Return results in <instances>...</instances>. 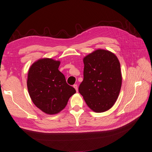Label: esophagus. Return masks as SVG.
I'll return each instance as SVG.
<instances>
[{
	"label": "esophagus",
	"mask_w": 152,
	"mask_h": 152,
	"mask_svg": "<svg viewBox=\"0 0 152 152\" xmlns=\"http://www.w3.org/2000/svg\"><path fill=\"white\" fill-rule=\"evenodd\" d=\"M74 87V88L76 90V91H77V92H78V86H77V84H75V85H74V86H73Z\"/></svg>",
	"instance_id": "34e87169"
}]
</instances>
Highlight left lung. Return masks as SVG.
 I'll list each match as a JSON object with an SVG mask.
<instances>
[{
  "mask_svg": "<svg viewBox=\"0 0 152 152\" xmlns=\"http://www.w3.org/2000/svg\"><path fill=\"white\" fill-rule=\"evenodd\" d=\"M83 80L78 92L96 113L107 111L117 100L122 87L120 64L113 53L97 49L83 59Z\"/></svg>",
  "mask_w": 152,
  "mask_h": 152,
  "instance_id": "1",
  "label": "left lung"
}]
</instances>
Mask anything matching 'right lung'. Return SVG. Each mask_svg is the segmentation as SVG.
Returning a JSON list of instances; mask_svg holds the SVG:
<instances>
[{
  "label": "right lung",
  "instance_id": "add662e5",
  "mask_svg": "<svg viewBox=\"0 0 152 152\" xmlns=\"http://www.w3.org/2000/svg\"><path fill=\"white\" fill-rule=\"evenodd\" d=\"M60 62L52 58H40L28 69L27 88L34 105L42 112L54 115L66 107L70 97L75 94L58 70Z\"/></svg>",
  "mask_w": 152,
  "mask_h": 152
}]
</instances>
